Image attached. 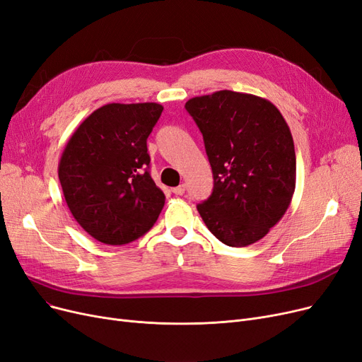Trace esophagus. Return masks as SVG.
I'll return each instance as SVG.
<instances>
[{
    "instance_id": "obj_1",
    "label": "esophagus",
    "mask_w": 362,
    "mask_h": 362,
    "mask_svg": "<svg viewBox=\"0 0 362 362\" xmlns=\"http://www.w3.org/2000/svg\"><path fill=\"white\" fill-rule=\"evenodd\" d=\"M185 191H186V186L185 185H179V186H176V188L171 189V192L176 194V195H183Z\"/></svg>"
}]
</instances>
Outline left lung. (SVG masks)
Listing matches in <instances>:
<instances>
[{"instance_id": "left-lung-1", "label": "left lung", "mask_w": 362, "mask_h": 362, "mask_svg": "<svg viewBox=\"0 0 362 362\" xmlns=\"http://www.w3.org/2000/svg\"><path fill=\"white\" fill-rule=\"evenodd\" d=\"M185 109L203 134L213 192L198 204L210 233L226 246L258 242L284 218L296 191V149L277 107L252 93L218 90Z\"/></svg>"}]
</instances>
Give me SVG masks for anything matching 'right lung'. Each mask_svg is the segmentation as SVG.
<instances>
[{
  "mask_svg": "<svg viewBox=\"0 0 362 362\" xmlns=\"http://www.w3.org/2000/svg\"><path fill=\"white\" fill-rule=\"evenodd\" d=\"M163 110L156 103L105 104L78 125L62 152L58 176L66 206L104 245L137 240L164 207L146 143Z\"/></svg>",
  "mask_w": 362,
  "mask_h": 362,
  "instance_id": "right-lung-1",
  "label": "right lung"
}]
</instances>
